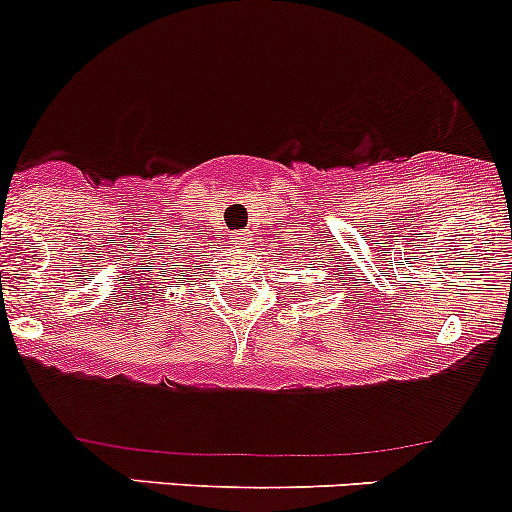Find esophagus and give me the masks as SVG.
Instances as JSON below:
<instances>
[{
    "instance_id": "esophagus-1",
    "label": "esophagus",
    "mask_w": 512,
    "mask_h": 512,
    "mask_svg": "<svg viewBox=\"0 0 512 512\" xmlns=\"http://www.w3.org/2000/svg\"><path fill=\"white\" fill-rule=\"evenodd\" d=\"M236 239H241V241H244V236H241V234H239V236H236Z\"/></svg>"
}]
</instances>
